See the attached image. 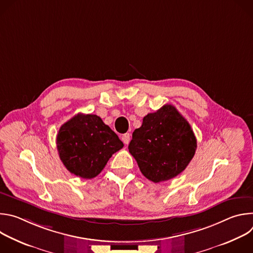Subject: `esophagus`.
I'll return each mask as SVG.
<instances>
[{
	"instance_id": "1",
	"label": "esophagus",
	"mask_w": 253,
	"mask_h": 253,
	"mask_svg": "<svg viewBox=\"0 0 253 253\" xmlns=\"http://www.w3.org/2000/svg\"><path fill=\"white\" fill-rule=\"evenodd\" d=\"M122 141L124 142V144H128L129 141H130V134L129 133L123 134L122 135Z\"/></svg>"
}]
</instances>
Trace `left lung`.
<instances>
[{
    "label": "left lung",
    "instance_id": "8db88e82",
    "mask_svg": "<svg viewBox=\"0 0 253 253\" xmlns=\"http://www.w3.org/2000/svg\"><path fill=\"white\" fill-rule=\"evenodd\" d=\"M197 141L191 126L172 105L143 118L128 149L140 171L154 183L181 173L195 154Z\"/></svg>",
    "mask_w": 253,
    "mask_h": 253
}]
</instances>
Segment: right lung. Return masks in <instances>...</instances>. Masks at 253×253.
Masks as SVG:
<instances>
[{
  "label": "right lung",
  "instance_id": "1",
  "mask_svg": "<svg viewBox=\"0 0 253 253\" xmlns=\"http://www.w3.org/2000/svg\"><path fill=\"white\" fill-rule=\"evenodd\" d=\"M117 134L93 114L74 116L57 135V149L67 170L84 179L96 177L111 156L123 148Z\"/></svg>",
  "mask_w": 253,
  "mask_h": 253
}]
</instances>
